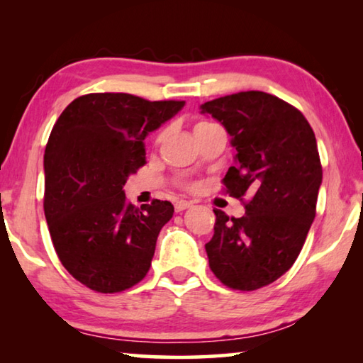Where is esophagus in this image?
Returning <instances> with one entry per match:
<instances>
[{"label": "esophagus", "instance_id": "esophagus-1", "mask_svg": "<svg viewBox=\"0 0 363 363\" xmlns=\"http://www.w3.org/2000/svg\"><path fill=\"white\" fill-rule=\"evenodd\" d=\"M190 206H192V203H190V201L179 200V201H176V203H174V210H176V213H181L184 210H187V208H190Z\"/></svg>", "mask_w": 363, "mask_h": 363}]
</instances>
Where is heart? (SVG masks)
<instances>
[{
    "label": "heart",
    "mask_w": 363,
    "mask_h": 363,
    "mask_svg": "<svg viewBox=\"0 0 363 363\" xmlns=\"http://www.w3.org/2000/svg\"><path fill=\"white\" fill-rule=\"evenodd\" d=\"M201 123H206V121H200V123H199V125H201Z\"/></svg>",
    "instance_id": "b5f03b06"
}]
</instances>
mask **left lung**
Masks as SVG:
<instances>
[{"mask_svg": "<svg viewBox=\"0 0 363 363\" xmlns=\"http://www.w3.org/2000/svg\"><path fill=\"white\" fill-rule=\"evenodd\" d=\"M225 128L237 150L224 177L245 216L216 214L205 245L213 274L233 290L253 291L281 277L301 253L315 218L322 164L304 115L262 91L218 97L200 106Z\"/></svg>", "mask_w": 363, "mask_h": 363, "instance_id": "8db88e82", "label": "left lung"}]
</instances>
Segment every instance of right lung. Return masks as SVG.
I'll use <instances>...</instances> for the list:
<instances>
[{"instance_id": "add662e5", "label": "right lung", "mask_w": 363, "mask_h": 363, "mask_svg": "<svg viewBox=\"0 0 363 363\" xmlns=\"http://www.w3.org/2000/svg\"><path fill=\"white\" fill-rule=\"evenodd\" d=\"M184 101L126 93L78 97L60 113L45 150V216L62 266L99 293L134 286L149 272L169 201L136 208L123 186L145 164L144 139Z\"/></svg>"}]
</instances>
